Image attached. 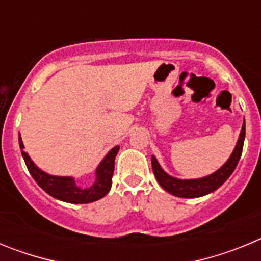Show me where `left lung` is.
Segmentation results:
<instances>
[{
  "label": "left lung",
  "mask_w": 261,
  "mask_h": 261,
  "mask_svg": "<svg viewBox=\"0 0 261 261\" xmlns=\"http://www.w3.org/2000/svg\"><path fill=\"white\" fill-rule=\"evenodd\" d=\"M244 136H246V123L243 121L241 135H239L238 142L235 145V149L227 162L217 170L213 174L208 175L200 179H176L174 176H170L163 171V168L159 166L155 156H151V166H153V172L156 181L161 184L163 190L167 191L171 195L177 197H184V199H193V197H201V196L208 195L213 192L217 188H220L227 179L238 165L241 159L242 150H243Z\"/></svg>",
  "instance_id": "left-lung-1"
}]
</instances>
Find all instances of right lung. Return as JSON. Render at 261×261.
<instances>
[{"mask_svg": "<svg viewBox=\"0 0 261 261\" xmlns=\"http://www.w3.org/2000/svg\"><path fill=\"white\" fill-rule=\"evenodd\" d=\"M19 147L22 151V156L26 162L30 174L34 180L39 184L40 188L45 191L48 195L61 201L70 202V204H89L102 199L108 193L112 186V175L115 170V156L119 151L120 146L112 147L105 156L100 165L96 168V179L94 184L89 188H82L75 184V180L71 176H53L41 171L40 168L32 162L29 154L23 150L22 138L19 133Z\"/></svg>", "mask_w": 261, "mask_h": 261, "instance_id": "obj_1", "label": "right lung"}]
</instances>
